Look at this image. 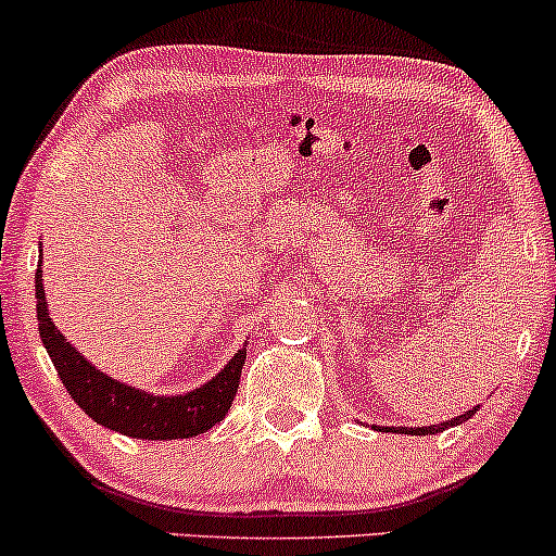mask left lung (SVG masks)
<instances>
[{
	"label": "left lung",
	"mask_w": 556,
	"mask_h": 556,
	"mask_svg": "<svg viewBox=\"0 0 556 556\" xmlns=\"http://www.w3.org/2000/svg\"><path fill=\"white\" fill-rule=\"evenodd\" d=\"M475 412H478V406H475L472 412L462 414V417L451 419V422H443V425H430V427H401V432H404V435H427V432H432V435H435V432H443V430H446V427H451V425H459V422H465V419L472 417Z\"/></svg>",
	"instance_id": "1"
}]
</instances>
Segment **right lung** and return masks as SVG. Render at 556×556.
<instances>
[{
    "mask_svg": "<svg viewBox=\"0 0 556 556\" xmlns=\"http://www.w3.org/2000/svg\"><path fill=\"white\" fill-rule=\"evenodd\" d=\"M36 316H39V334L50 353L54 369L71 399L89 414L97 425H105L121 435L142 438V441H176V438H194L208 432L213 425L227 417L237 388H240L242 364L248 348L237 351V356L224 367L216 380L208 386L192 390L187 395H161L142 393L118 380H110L100 369H94L81 353L60 334L50 319L45 303L41 274L36 271Z\"/></svg>",
    "mask_w": 556,
    "mask_h": 556,
    "instance_id": "add662e5",
    "label": "right lung"
}]
</instances>
